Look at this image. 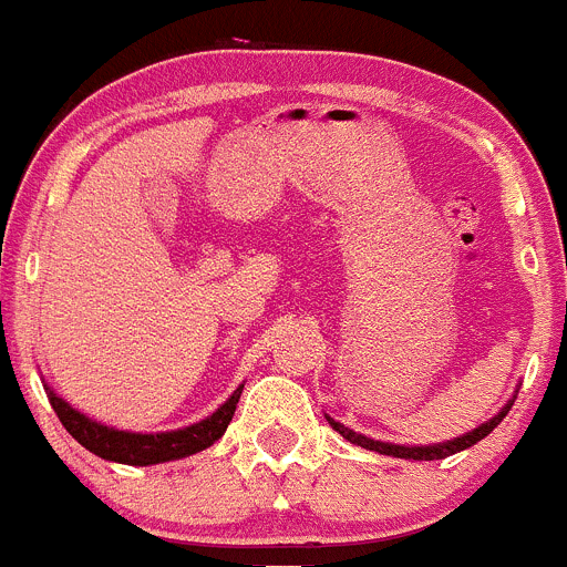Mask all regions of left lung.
Masks as SVG:
<instances>
[{
	"instance_id": "8db88e82",
	"label": "left lung",
	"mask_w": 567,
	"mask_h": 567,
	"mask_svg": "<svg viewBox=\"0 0 567 567\" xmlns=\"http://www.w3.org/2000/svg\"><path fill=\"white\" fill-rule=\"evenodd\" d=\"M512 403L515 401L506 403V406L501 409L495 417H489L487 423H482L478 429L467 431V434H462V436H454V440H449V442H436V445H395V442H381V440H370V436H364V434H355V431L344 429V425L337 423L333 417H328V423H331V429L339 431V434H342L348 442L361 445V449H368V451H375V454L398 456V460L431 462V460H445V456H451V454H460V451L471 449V445H476L478 440H484V436H487L489 431H493L495 425L506 417V412L512 409Z\"/></svg>"
}]
</instances>
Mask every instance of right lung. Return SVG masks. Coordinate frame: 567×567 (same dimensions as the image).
<instances>
[{"label":"right lung","instance_id":"1","mask_svg":"<svg viewBox=\"0 0 567 567\" xmlns=\"http://www.w3.org/2000/svg\"><path fill=\"white\" fill-rule=\"evenodd\" d=\"M245 386V384H241ZM241 386L217 409L199 423L186 425L177 431H161V434H133V431H118L111 425H102L96 420L85 417L78 409L69 406L63 398H58L50 386H44L50 395L52 409H55L58 420L63 429L74 436L91 454L102 456L107 462H118V465H158V462L183 460V456L199 454V451L212 449L214 442L225 434L230 417L236 412V403L241 398Z\"/></svg>","mask_w":567,"mask_h":567}]
</instances>
